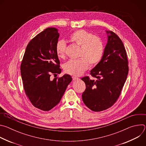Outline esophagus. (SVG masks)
<instances>
[{"mask_svg": "<svg viewBox=\"0 0 146 146\" xmlns=\"http://www.w3.org/2000/svg\"><path fill=\"white\" fill-rule=\"evenodd\" d=\"M72 78H73V80H74V81H76V80H77L79 79L78 77H74V76H73V77H72Z\"/></svg>", "mask_w": 146, "mask_h": 146, "instance_id": "obj_1", "label": "esophagus"}]
</instances>
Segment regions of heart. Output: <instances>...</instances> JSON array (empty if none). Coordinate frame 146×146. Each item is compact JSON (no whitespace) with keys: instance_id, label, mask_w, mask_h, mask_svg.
Returning <instances> with one entry per match:
<instances>
[{"instance_id":"b5f03b06","label":"heart","mask_w":146,"mask_h":146,"mask_svg":"<svg viewBox=\"0 0 146 146\" xmlns=\"http://www.w3.org/2000/svg\"><path fill=\"white\" fill-rule=\"evenodd\" d=\"M70 40L81 47L79 56L76 59H70L64 65L66 73L73 76H80L86 70L89 66L95 65L100 61L104 52V46L102 40L94 36L91 33L80 29L74 32ZM66 44L63 40H59L56 44V52L60 58H64L66 53Z\"/></svg>"}]
</instances>
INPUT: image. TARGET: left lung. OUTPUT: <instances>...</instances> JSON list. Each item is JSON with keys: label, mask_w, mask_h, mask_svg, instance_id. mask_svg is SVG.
Here are the masks:
<instances>
[{"label": "left lung", "mask_w": 146, "mask_h": 146, "mask_svg": "<svg viewBox=\"0 0 146 146\" xmlns=\"http://www.w3.org/2000/svg\"><path fill=\"white\" fill-rule=\"evenodd\" d=\"M107 44L99 63L91 70L95 80L86 76L81 78L86 89L82 94L85 105L94 111H101L112 106L118 99L128 73L125 48L119 37L106 30Z\"/></svg>", "instance_id": "obj_1"}]
</instances>
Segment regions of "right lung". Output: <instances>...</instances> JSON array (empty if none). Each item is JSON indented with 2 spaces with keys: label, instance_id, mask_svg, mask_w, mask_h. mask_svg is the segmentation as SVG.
<instances>
[{
  "label": "right lung",
  "instance_id": "obj_1",
  "mask_svg": "<svg viewBox=\"0 0 146 146\" xmlns=\"http://www.w3.org/2000/svg\"><path fill=\"white\" fill-rule=\"evenodd\" d=\"M59 33L55 28H48L28 43L21 65V74L25 92L32 105L48 111L59 103L69 83V74L51 80L50 76L61 73L56 52Z\"/></svg>",
  "mask_w": 146,
  "mask_h": 146
}]
</instances>
